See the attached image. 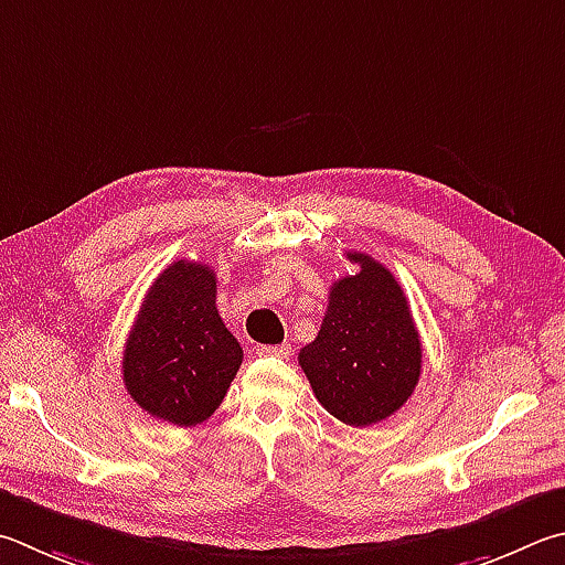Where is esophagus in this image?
<instances>
[{
    "label": "esophagus",
    "mask_w": 565,
    "mask_h": 565,
    "mask_svg": "<svg viewBox=\"0 0 565 565\" xmlns=\"http://www.w3.org/2000/svg\"><path fill=\"white\" fill-rule=\"evenodd\" d=\"M256 353L264 355V358H289V355H291V345H289V343H281V345H259V348H256Z\"/></svg>",
    "instance_id": "obj_1"
}]
</instances>
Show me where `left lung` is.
Listing matches in <instances>:
<instances>
[{
  "label": "left lung",
  "instance_id": "obj_1",
  "mask_svg": "<svg viewBox=\"0 0 565 565\" xmlns=\"http://www.w3.org/2000/svg\"><path fill=\"white\" fill-rule=\"evenodd\" d=\"M345 256L361 269L331 286L321 331L301 348L299 365L328 413L351 427H367L413 395L423 343L395 276L373 256Z\"/></svg>",
  "mask_w": 565,
  "mask_h": 565
}]
</instances>
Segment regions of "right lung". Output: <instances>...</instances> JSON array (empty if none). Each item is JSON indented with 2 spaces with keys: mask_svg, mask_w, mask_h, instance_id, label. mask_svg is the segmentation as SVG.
I'll list each match as a JSON object with an SVG mask.
<instances>
[{
  "mask_svg": "<svg viewBox=\"0 0 565 565\" xmlns=\"http://www.w3.org/2000/svg\"><path fill=\"white\" fill-rule=\"evenodd\" d=\"M242 358L217 311V276L210 264L180 259L140 306L122 351V383L148 415L192 427L222 405Z\"/></svg>",
  "mask_w": 565,
  "mask_h": 565,
  "instance_id": "right-lung-1",
  "label": "right lung"
}]
</instances>
